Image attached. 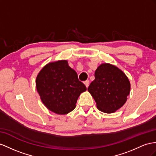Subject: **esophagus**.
Listing matches in <instances>:
<instances>
[{
  "label": "esophagus",
  "mask_w": 156,
  "mask_h": 156,
  "mask_svg": "<svg viewBox=\"0 0 156 156\" xmlns=\"http://www.w3.org/2000/svg\"><path fill=\"white\" fill-rule=\"evenodd\" d=\"M84 84H85V86H86V87H87L89 86V83H90V81L89 80H86V81H85L84 82Z\"/></svg>",
  "instance_id": "1"
}]
</instances>
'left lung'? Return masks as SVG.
Here are the masks:
<instances>
[{"label":"left lung","instance_id":"obj_1","mask_svg":"<svg viewBox=\"0 0 156 156\" xmlns=\"http://www.w3.org/2000/svg\"><path fill=\"white\" fill-rule=\"evenodd\" d=\"M130 83L126 74L109 63L99 65L95 72V80L87 91L96 102L98 109L112 113L121 108L130 94Z\"/></svg>","mask_w":156,"mask_h":156}]
</instances>
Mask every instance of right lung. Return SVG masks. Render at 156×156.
<instances>
[{
  "instance_id": "1",
  "label": "right lung",
  "mask_w": 156,
  "mask_h": 156,
  "mask_svg": "<svg viewBox=\"0 0 156 156\" xmlns=\"http://www.w3.org/2000/svg\"><path fill=\"white\" fill-rule=\"evenodd\" d=\"M35 83L43 104L58 115L74 110L80 95L86 91L66 60L48 63L37 74Z\"/></svg>"
}]
</instances>
